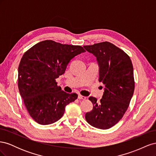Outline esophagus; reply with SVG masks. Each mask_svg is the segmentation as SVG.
<instances>
[{
	"label": "esophagus",
	"mask_w": 156,
	"mask_h": 156,
	"mask_svg": "<svg viewBox=\"0 0 156 156\" xmlns=\"http://www.w3.org/2000/svg\"><path fill=\"white\" fill-rule=\"evenodd\" d=\"M78 98L79 99V100H86L87 97L81 96V95H80V94H79V95L78 96Z\"/></svg>",
	"instance_id": "1"
}]
</instances>
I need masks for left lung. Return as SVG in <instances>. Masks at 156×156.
<instances>
[{
    "mask_svg": "<svg viewBox=\"0 0 156 156\" xmlns=\"http://www.w3.org/2000/svg\"><path fill=\"white\" fill-rule=\"evenodd\" d=\"M84 48L96 57L99 66V81L104 84L100 101L94 97L88 99L93 109L85 119L92 126L109 129L119 122L129 107L135 89L133 68L129 56L110 42L104 41Z\"/></svg>",
    "mask_w": 156,
    "mask_h": 156,
    "instance_id": "1",
    "label": "left lung"
}]
</instances>
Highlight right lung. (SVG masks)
I'll list each match as a JSON object with an SVG mask.
<instances>
[{
	"instance_id": "right-lung-1",
	"label": "right lung",
	"mask_w": 156,
	"mask_h": 156,
	"mask_svg": "<svg viewBox=\"0 0 156 156\" xmlns=\"http://www.w3.org/2000/svg\"><path fill=\"white\" fill-rule=\"evenodd\" d=\"M80 45L45 40L23 55L18 68V87L30 116L37 123L48 125L63 116L65 107L77 98L57 86L56 79L64 73L69 61L84 53Z\"/></svg>"
}]
</instances>
